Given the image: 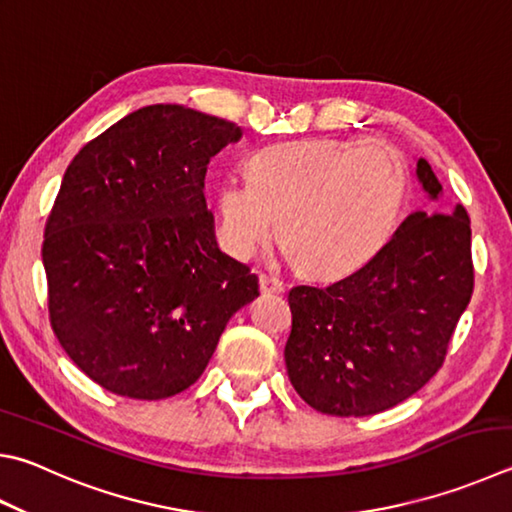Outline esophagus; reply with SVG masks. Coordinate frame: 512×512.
I'll use <instances>...</instances> for the list:
<instances>
[{
  "instance_id": "1",
  "label": "esophagus",
  "mask_w": 512,
  "mask_h": 512,
  "mask_svg": "<svg viewBox=\"0 0 512 512\" xmlns=\"http://www.w3.org/2000/svg\"><path fill=\"white\" fill-rule=\"evenodd\" d=\"M259 291L262 295H280L284 293V282L271 275H259Z\"/></svg>"
}]
</instances>
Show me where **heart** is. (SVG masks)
Returning a JSON list of instances; mask_svg holds the SVG:
<instances>
[{"label":"heart","instance_id":"b5f03b06","mask_svg":"<svg viewBox=\"0 0 512 512\" xmlns=\"http://www.w3.org/2000/svg\"><path fill=\"white\" fill-rule=\"evenodd\" d=\"M250 179L217 185L219 239L250 257L273 228L306 271L342 275L369 262L394 235L407 197L401 152L380 138H306L262 147Z\"/></svg>","mask_w":512,"mask_h":512}]
</instances>
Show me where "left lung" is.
Instances as JSON below:
<instances>
[{
	"instance_id": "left-lung-1",
	"label": "left lung",
	"mask_w": 512,
	"mask_h": 512,
	"mask_svg": "<svg viewBox=\"0 0 512 512\" xmlns=\"http://www.w3.org/2000/svg\"><path fill=\"white\" fill-rule=\"evenodd\" d=\"M416 179L427 199L443 197L425 159H416ZM470 235L461 203L416 210L353 273L293 286L284 360L295 392L331 416L378 414L416 394L443 365L470 304Z\"/></svg>"
}]
</instances>
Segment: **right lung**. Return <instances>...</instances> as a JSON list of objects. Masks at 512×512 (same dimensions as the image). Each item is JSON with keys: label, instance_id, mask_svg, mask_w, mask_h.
<instances>
[{"label": "right lung", "instance_id": "1", "mask_svg": "<svg viewBox=\"0 0 512 512\" xmlns=\"http://www.w3.org/2000/svg\"><path fill=\"white\" fill-rule=\"evenodd\" d=\"M241 127L150 105L87 143L64 172L42 262L62 349L107 392L159 401L197 383L219 336L259 295L221 253L203 188Z\"/></svg>", "mask_w": 512, "mask_h": 512}]
</instances>
